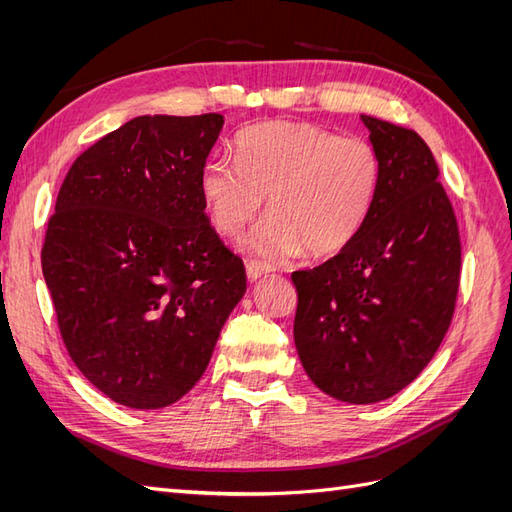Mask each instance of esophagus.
<instances>
[{
  "instance_id": "obj_1",
  "label": "esophagus",
  "mask_w": 512,
  "mask_h": 512,
  "mask_svg": "<svg viewBox=\"0 0 512 512\" xmlns=\"http://www.w3.org/2000/svg\"><path fill=\"white\" fill-rule=\"evenodd\" d=\"M245 271H247V277H250V282H256V280H260L262 275L271 273L273 267L267 265V262H260V260H247Z\"/></svg>"
}]
</instances>
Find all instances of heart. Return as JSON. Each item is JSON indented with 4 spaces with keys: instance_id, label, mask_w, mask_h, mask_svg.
Listing matches in <instances>:
<instances>
[{
    "instance_id": "1",
    "label": "heart",
    "mask_w": 512,
    "mask_h": 512,
    "mask_svg": "<svg viewBox=\"0 0 512 512\" xmlns=\"http://www.w3.org/2000/svg\"><path fill=\"white\" fill-rule=\"evenodd\" d=\"M237 158L215 156L200 170V196L213 226L235 235L260 211L269 215L243 239L247 252L286 258L305 250L339 254L361 235L382 188V158L363 136L299 121L247 128Z\"/></svg>"
}]
</instances>
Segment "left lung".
<instances>
[{
    "label": "left lung",
    "instance_id": "1",
    "mask_svg": "<svg viewBox=\"0 0 512 512\" xmlns=\"http://www.w3.org/2000/svg\"><path fill=\"white\" fill-rule=\"evenodd\" d=\"M361 119L380 151L382 188L346 250L292 273L299 294L294 346L320 391L376 404L408 386L440 348L455 312L461 241L423 138Z\"/></svg>",
    "mask_w": 512,
    "mask_h": 512
}]
</instances>
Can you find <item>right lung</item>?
<instances>
[{"instance_id": "right-lung-1", "label": "right lung", "mask_w": 512, "mask_h": 512, "mask_svg": "<svg viewBox=\"0 0 512 512\" xmlns=\"http://www.w3.org/2000/svg\"><path fill=\"white\" fill-rule=\"evenodd\" d=\"M222 126L218 113L136 117L85 149L59 188L44 282L70 359L121 406L188 393L245 292L243 260L198 185Z\"/></svg>"}]
</instances>
